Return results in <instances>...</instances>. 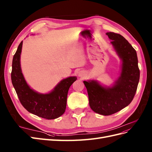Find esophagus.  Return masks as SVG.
Returning a JSON list of instances; mask_svg holds the SVG:
<instances>
[{
    "mask_svg": "<svg viewBox=\"0 0 152 152\" xmlns=\"http://www.w3.org/2000/svg\"><path fill=\"white\" fill-rule=\"evenodd\" d=\"M86 75V72L84 71H79V76L80 77H84Z\"/></svg>",
    "mask_w": 152,
    "mask_h": 152,
    "instance_id": "1",
    "label": "esophagus"
}]
</instances>
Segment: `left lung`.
Listing matches in <instances>:
<instances>
[{"mask_svg":"<svg viewBox=\"0 0 152 152\" xmlns=\"http://www.w3.org/2000/svg\"><path fill=\"white\" fill-rule=\"evenodd\" d=\"M116 53L122 60L121 75L112 87H104L97 80L84 81L91 109L102 115H110L128 106L134 99L140 77L135 50L120 34L108 32Z\"/></svg>","mask_w":152,"mask_h":152,"instance_id":"1","label":"left lung"}]
</instances>
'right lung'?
Masks as SVG:
<instances>
[{
  "instance_id": "1",
  "label": "right lung",
  "mask_w": 152,
  "mask_h": 152,
  "mask_svg": "<svg viewBox=\"0 0 152 152\" xmlns=\"http://www.w3.org/2000/svg\"><path fill=\"white\" fill-rule=\"evenodd\" d=\"M23 41L18 46L12 61V82L20 103L33 114L46 119H55L65 112L69 87L77 80L69 77L62 80L51 92L39 94L32 90L26 81L20 68V53Z\"/></svg>"
}]
</instances>
